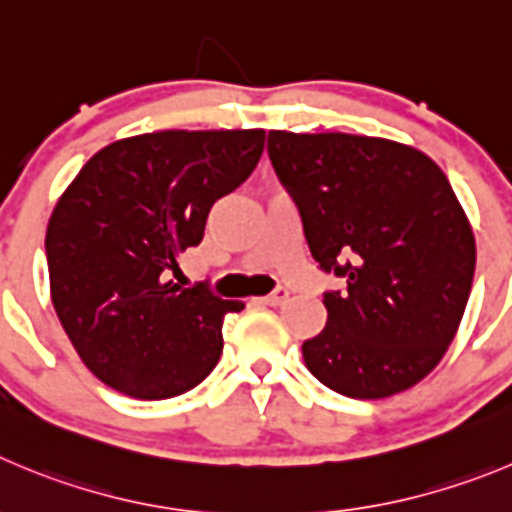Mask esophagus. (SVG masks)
<instances>
[{
	"instance_id": "obj_1",
	"label": "esophagus",
	"mask_w": 512,
	"mask_h": 512,
	"mask_svg": "<svg viewBox=\"0 0 512 512\" xmlns=\"http://www.w3.org/2000/svg\"><path fill=\"white\" fill-rule=\"evenodd\" d=\"M288 298H290L288 290L280 288V290H275V293H272V295H265V298H262V303L272 305V308H278V305H283Z\"/></svg>"
}]
</instances>
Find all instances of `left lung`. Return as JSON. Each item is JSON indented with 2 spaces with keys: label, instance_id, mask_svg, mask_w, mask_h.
I'll return each mask as SVG.
<instances>
[{
  "label": "left lung",
  "instance_id": "left-lung-1",
  "mask_svg": "<svg viewBox=\"0 0 512 512\" xmlns=\"http://www.w3.org/2000/svg\"><path fill=\"white\" fill-rule=\"evenodd\" d=\"M315 262L343 275L310 374L351 399L419 384L450 348L475 275V234L444 171L407 143L353 133H267Z\"/></svg>",
  "mask_w": 512,
  "mask_h": 512
}]
</instances>
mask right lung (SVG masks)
<instances>
[{
  "mask_svg": "<svg viewBox=\"0 0 512 512\" xmlns=\"http://www.w3.org/2000/svg\"><path fill=\"white\" fill-rule=\"evenodd\" d=\"M262 128L154 131L108 143L62 191L47 224L50 298L83 364L133 399L207 379L242 300L169 280L209 209L252 174Z\"/></svg>",
  "mask_w": 512,
  "mask_h": 512,
  "instance_id": "obj_1",
  "label": "right lung"
}]
</instances>
